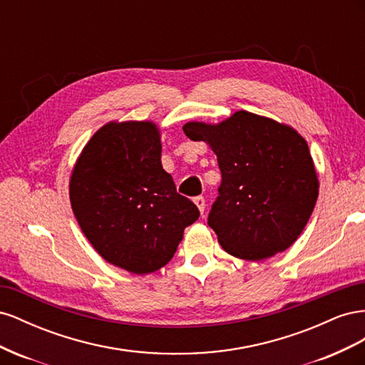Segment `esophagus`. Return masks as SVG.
Returning a JSON list of instances; mask_svg holds the SVG:
<instances>
[{"label":"esophagus","instance_id":"1","mask_svg":"<svg viewBox=\"0 0 365 365\" xmlns=\"http://www.w3.org/2000/svg\"><path fill=\"white\" fill-rule=\"evenodd\" d=\"M193 202L196 204L197 208H200V212L204 213V210H205V200H204V196H196L195 200H193Z\"/></svg>","mask_w":365,"mask_h":365}]
</instances>
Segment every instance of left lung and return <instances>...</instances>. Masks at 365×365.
Masks as SVG:
<instances>
[{
	"instance_id": "obj_1",
	"label": "left lung",
	"mask_w": 365,
	"mask_h": 365,
	"mask_svg": "<svg viewBox=\"0 0 365 365\" xmlns=\"http://www.w3.org/2000/svg\"><path fill=\"white\" fill-rule=\"evenodd\" d=\"M184 134L207 141L222 181L208 225L231 256L263 260L302 235L318 197L306 140L292 128L248 111L219 125L190 121Z\"/></svg>"
}]
</instances>
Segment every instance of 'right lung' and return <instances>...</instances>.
<instances>
[{
	"label": "right lung",
	"mask_w": 365,
	"mask_h": 365,
	"mask_svg": "<svg viewBox=\"0 0 365 365\" xmlns=\"http://www.w3.org/2000/svg\"><path fill=\"white\" fill-rule=\"evenodd\" d=\"M70 201L94 250L134 274L168 264L184 228L200 217L163 169L152 121H111L98 129L73 169Z\"/></svg>",
	"instance_id": "right-lung-1"
}]
</instances>
